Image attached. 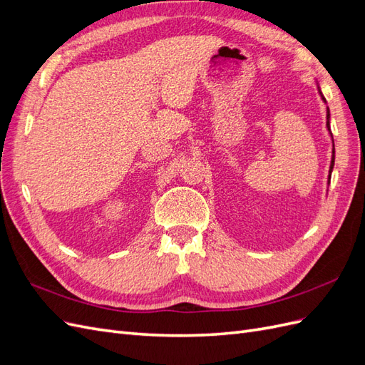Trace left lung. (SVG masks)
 I'll return each mask as SVG.
<instances>
[{
    "label": "left lung",
    "mask_w": 365,
    "mask_h": 365,
    "mask_svg": "<svg viewBox=\"0 0 365 365\" xmlns=\"http://www.w3.org/2000/svg\"><path fill=\"white\" fill-rule=\"evenodd\" d=\"M327 128H329V130H330V125H329V113H327ZM334 152H335V150H334ZM334 163H335V157L332 158V163H330V170L334 169ZM329 178H330V176H329Z\"/></svg>",
    "instance_id": "left-lung-1"
}]
</instances>
